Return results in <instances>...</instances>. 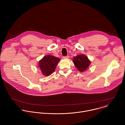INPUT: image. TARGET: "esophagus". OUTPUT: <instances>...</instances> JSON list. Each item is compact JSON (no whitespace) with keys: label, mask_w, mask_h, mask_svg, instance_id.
Listing matches in <instances>:
<instances>
[{"label":"esophagus","mask_w":125,"mask_h":125,"mask_svg":"<svg viewBox=\"0 0 125 125\" xmlns=\"http://www.w3.org/2000/svg\"><path fill=\"white\" fill-rule=\"evenodd\" d=\"M69 58V56H68V55L63 57V58H64V59H68Z\"/></svg>","instance_id":"obj_1"}]
</instances>
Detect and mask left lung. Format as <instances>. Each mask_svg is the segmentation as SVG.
I'll use <instances>...</instances> for the list:
<instances>
[{
  "mask_svg": "<svg viewBox=\"0 0 125 125\" xmlns=\"http://www.w3.org/2000/svg\"><path fill=\"white\" fill-rule=\"evenodd\" d=\"M73 62L76 67L80 72L85 71L91 64V61L84 54H80L74 57Z\"/></svg>",
  "mask_w": 125,
  "mask_h": 125,
  "instance_id": "1",
  "label": "left lung"
}]
</instances>
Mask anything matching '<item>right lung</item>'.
<instances>
[{
	"instance_id": "1",
	"label": "right lung",
	"mask_w": 125,
	"mask_h": 125,
	"mask_svg": "<svg viewBox=\"0 0 125 125\" xmlns=\"http://www.w3.org/2000/svg\"><path fill=\"white\" fill-rule=\"evenodd\" d=\"M60 60L58 57L52 55L44 56L39 63V67L43 75L49 76L51 75L56 69V67Z\"/></svg>"
}]
</instances>
